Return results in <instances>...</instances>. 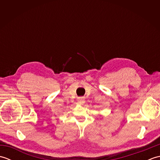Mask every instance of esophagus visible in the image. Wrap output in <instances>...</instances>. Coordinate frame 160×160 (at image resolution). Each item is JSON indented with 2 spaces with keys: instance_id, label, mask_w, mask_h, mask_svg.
Wrapping results in <instances>:
<instances>
[{
  "instance_id": "obj_1",
  "label": "esophagus",
  "mask_w": 160,
  "mask_h": 160,
  "mask_svg": "<svg viewBox=\"0 0 160 160\" xmlns=\"http://www.w3.org/2000/svg\"><path fill=\"white\" fill-rule=\"evenodd\" d=\"M78 102H79L81 104H82L84 103V99L83 98H79L78 99Z\"/></svg>"
}]
</instances>
